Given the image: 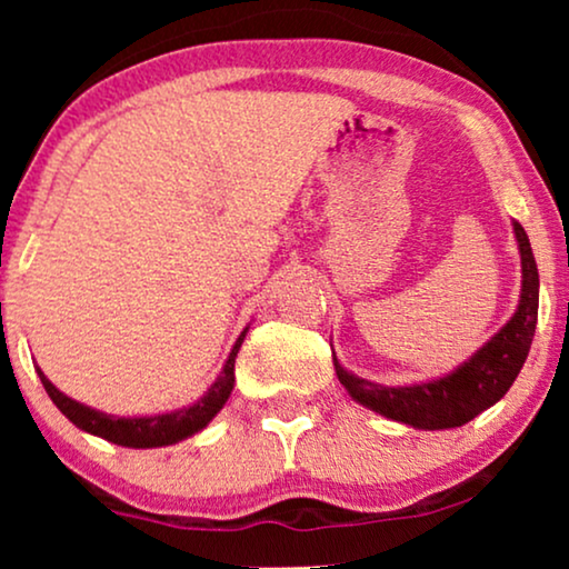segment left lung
Returning <instances> with one entry per match:
<instances>
[{
	"label": "left lung",
	"instance_id": "left-lung-1",
	"mask_svg": "<svg viewBox=\"0 0 569 569\" xmlns=\"http://www.w3.org/2000/svg\"><path fill=\"white\" fill-rule=\"evenodd\" d=\"M523 263V290L516 316L495 333L469 362L440 380L419 386L388 388L370 383L337 365V376L355 401L396 422L419 430H448L471 422L473 417L492 407L508 393L512 380L523 368L531 349L536 318H539V269H536L531 243L520 222H512Z\"/></svg>",
	"mask_w": 569,
	"mask_h": 569
}]
</instances>
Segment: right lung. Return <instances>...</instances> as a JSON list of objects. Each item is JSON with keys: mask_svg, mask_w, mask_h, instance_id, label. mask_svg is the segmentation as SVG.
I'll return each instance as SVG.
<instances>
[{"mask_svg": "<svg viewBox=\"0 0 569 569\" xmlns=\"http://www.w3.org/2000/svg\"><path fill=\"white\" fill-rule=\"evenodd\" d=\"M246 331L240 333L236 347L224 362L222 376L214 380V386L209 388V393L204 399L193 403L189 409H178L170 411V415H154V417H108L103 411H96L84 403L69 399L59 391L57 386L51 383L49 378L38 370L41 376V383L46 388V393L51 396V401L57 403L61 415H64L69 422H74L80 430L98 435L108 442H116V446L123 448H160V446H173V442L189 438V435L204 430L217 411L224 407L228 396L236 386V357L238 349L243 345Z\"/></svg>", "mask_w": 569, "mask_h": 569, "instance_id": "obj_1", "label": "right lung"}]
</instances>
